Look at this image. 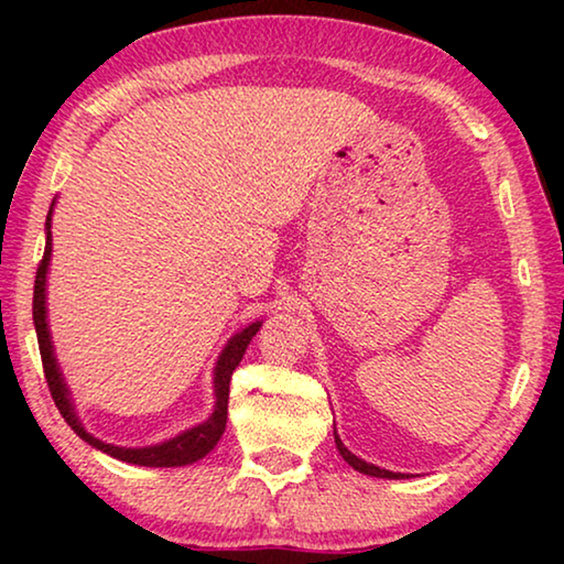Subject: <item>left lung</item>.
<instances>
[{"mask_svg": "<svg viewBox=\"0 0 564 564\" xmlns=\"http://www.w3.org/2000/svg\"><path fill=\"white\" fill-rule=\"evenodd\" d=\"M333 435H336V447H338V453L343 455V460H346L352 470H358V473H362V475H370V477H388V480H405V477H410V475H405V473H393V470H386V467H378V465H373V463H366L362 460V457H358V455H352L346 445H343V441L338 437V433L333 431Z\"/></svg>", "mask_w": 564, "mask_h": 564, "instance_id": "left-lung-1", "label": "left lung"}]
</instances>
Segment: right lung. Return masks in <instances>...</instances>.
Masks as SVG:
<instances>
[{"mask_svg":"<svg viewBox=\"0 0 564 564\" xmlns=\"http://www.w3.org/2000/svg\"><path fill=\"white\" fill-rule=\"evenodd\" d=\"M52 214H54V202H52L50 214H46V224H44L46 246H44V259L40 263V269H36L32 313H34L36 340H40L44 378H46V386H50V390H52V398H54L56 408H59L62 417L72 425V431L79 435L84 443H89L91 447H97V451L117 457V460H123V463L144 465V467H181V465H191V463L202 460V457H206L214 451L216 443L221 441V435L226 431L228 383H231L234 370L238 368V362H241L248 343H251V338L263 326V321H256V323H251V326L238 330L236 336H231V340L226 343L221 356H218L216 368H214L216 403H214V413L208 415L204 423L188 427V431L169 437V441H164V443L144 445V447H123V445L99 441V437H94L87 427H84L79 415H76L69 386H66L59 362H56V356H54L50 316H46V273H50V261H52Z\"/></svg>","mask_w":564,"mask_h":564,"instance_id":"1","label":"right lung"}]
</instances>
